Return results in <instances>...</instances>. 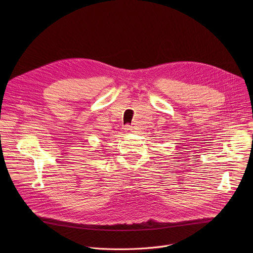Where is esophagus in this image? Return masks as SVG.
I'll return each instance as SVG.
<instances>
[{"label":"esophagus","instance_id":"esophagus-1","mask_svg":"<svg viewBox=\"0 0 253 253\" xmlns=\"http://www.w3.org/2000/svg\"><path fill=\"white\" fill-rule=\"evenodd\" d=\"M131 128H132V127H131L129 124H127V125H125V128H124V129H125V131H129V130H131Z\"/></svg>","mask_w":253,"mask_h":253}]
</instances>
